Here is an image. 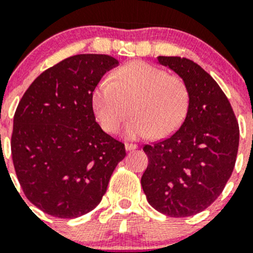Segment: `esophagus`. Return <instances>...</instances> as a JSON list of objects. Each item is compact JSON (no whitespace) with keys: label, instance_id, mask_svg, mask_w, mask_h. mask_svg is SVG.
Masks as SVG:
<instances>
[{"label":"esophagus","instance_id":"esophagus-1","mask_svg":"<svg viewBox=\"0 0 253 253\" xmlns=\"http://www.w3.org/2000/svg\"><path fill=\"white\" fill-rule=\"evenodd\" d=\"M125 148H126V151H133V149L137 148V144H134V143H126V144H125Z\"/></svg>","mask_w":253,"mask_h":253}]
</instances>
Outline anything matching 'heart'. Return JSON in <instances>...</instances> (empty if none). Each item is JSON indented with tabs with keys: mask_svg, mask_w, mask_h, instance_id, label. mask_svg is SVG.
Wrapping results in <instances>:
<instances>
[{
	"mask_svg": "<svg viewBox=\"0 0 253 253\" xmlns=\"http://www.w3.org/2000/svg\"><path fill=\"white\" fill-rule=\"evenodd\" d=\"M92 111L107 133L126 126L129 138L166 137L179 128L190 106V90L181 77L168 74L146 61H132L120 67L111 80H102L91 96Z\"/></svg>",
	"mask_w": 253,
	"mask_h": 253,
	"instance_id": "b5f03b06",
	"label": "heart"
}]
</instances>
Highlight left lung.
Listing matches in <instances>:
<instances>
[{
  "mask_svg": "<svg viewBox=\"0 0 253 253\" xmlns=\"http://www.w3.org/2000/svg\"><path fill=\"white\" fill-rule=\"evenodd\" d=\"M158 61L185 80L190 106L173 134L143 146L148 166L141 184L157 211L192 216L217 199L231 176L239 122L226 95L197 63L180 56H158Z\"/></svg>",
  "mask_w": 253,
  "mask_h": 253,
  "instance_id": "8db88e82",
  "label": "left lung"
}]
</instances>
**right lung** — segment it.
I'll return each mask as SVG.
<instances>
[{
	"label": "right lung",
	"instance_id": "right-lung-1",
	"mask_svg": "<svg viewBox=\"0 0 253 253\" xmlns=\"http://www.w3.org/2000/svg\"><path fill=\"white\" fill-rule=\"evenodd\" d=\"M117 64L105 54L69 56L42 73L17 106L14 170L27 199L51 216L91 211L126 156L125 144L102 131L91 105L96 85Z\"/></svg>",
	"mask_w": 253,
	"mask_h": 253
}]
</instances>
